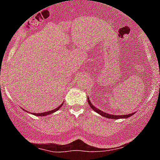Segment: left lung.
I'll return each mask as SVG.
<instances>
[{"instance_id":"obj_1","label":"left lung","mask_w":160,"mask_h":160,"mask_svg":"<svg viewBox=\"0 0 160 160\" xmlns=\"http://www.w3.org/2000/svg\"><path fill=\"white\" fill-rule=\"evenodd\" d=\"M88 104H89V105L90 106V108H91L92 109H93V111H95V112H97L98 114H101V116H103V117H105L107 118H110V119H119V118H129L130 116L133 115L134 113H132V114H124V115H114V114H108V113L106 112H104V111L99 110L98 108H95L94 106L93 105V104H91V102H90L89 98H88Z\"/></svg>"}]
</instances>
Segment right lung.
I'll return each instance as SVG.
<instances>
[{"label": "right lung", "instance_id": "right-lung-1", "mask_svg": "<svg viewBox=\"0 0 160 160\" xmlns=\"http://www.w3.org/2000/svg\"><path fill=\"white\" fill-rule=\"evenodd\" d=\"M62 104H63V103H62V104H61L60 106H59V107L56 108V109H54V110H52V111H46V112H43V113H34V115H37V116H46V115H48V114H52V113L56 112V111L59 110V109L60 108L61 106H62ZM23 110H25V109H23ZM28 112H29V111H28ZM30 113H31V112H30Z\"/></svg>", "mask_w": 160, "mask_h": 160}]
</instances>
